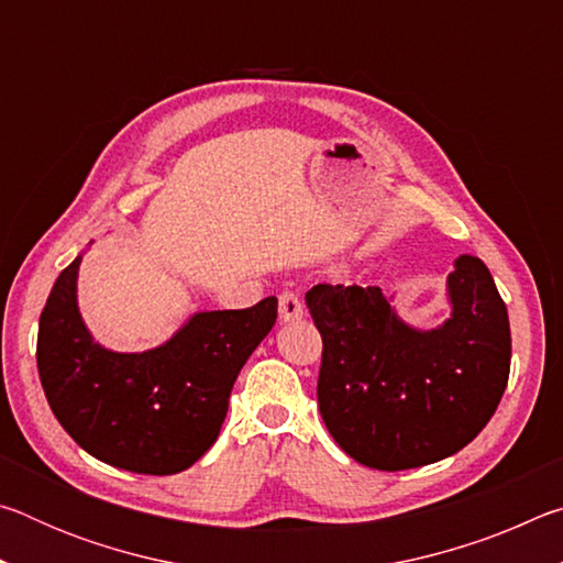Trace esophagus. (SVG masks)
<instances>
[{
  "label": "esophagus",
  "instance_id": "esophagus-1",
  "mask_svg": "<svg viewBox=\"0 0 563 563\" xmlns=\"http://www.w3.org/2000/svg\"><path fill=\"white\" fill-rule=\"evenodd\" d=\"M278 312H280V320H283V322H298V320H302L305 310H302L300 295L292 292V290L280 292V298H278Z\"/></svg>",
  "mask_w": 563,
  "mask_h": 563
}]
</instances>
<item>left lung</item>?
<instances>
[{
	"mask_svg": "<svg viewBox=\"0 0 563 563\" xmlns=\"http://www.w3.org/2000/svg\"><path fill=\"white\" fill-rule=\"evenodd\" d=\"M446 295L452 316L417 330L375 285L305 292L322 335L320 415L355 462L383 472L440 462L497 412L511 362L507 305L474 255L454 261Z\"/></svg>",
	"mask_w": 563,
	"mask_h": 563,
	"instance_id": "1",
	"label": "left lung"
}]
</instances>
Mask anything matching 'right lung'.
Here are the masks:
<instances>
[{
  "instance_id": "obj_1",
  "label": "right lung",
  "mask_w": 563,
  "mask_h": 563,
  "mask_svg": "<svg viewBox=\"0 0 563 563\" xmlns=\"http://www.w3.org/2000/svg\"><path fill=\"white\" fill-rule=\"evenodd\" d=\"M81 255L59 273L36 338L54 417L91 456L136 474H178L218 440L238 373L278 318V300L196 312L146 352L93 342L76 302Z\"/></svg>"
}]
</instances>
